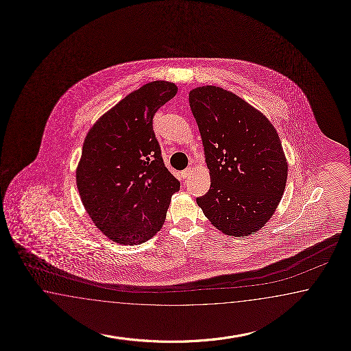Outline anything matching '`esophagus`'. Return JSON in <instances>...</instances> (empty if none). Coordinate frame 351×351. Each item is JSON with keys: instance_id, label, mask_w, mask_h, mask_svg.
Segmentation results:
<instances>
[{"instance_id": "esophagus-1", "label": "esophagus", "mask_w": 351, "mask_h": 351, "mask_svg": "<svg viewBox=\"0 0 351 351\" xmlns=\"http://www.w3.org/2000/svg\"><path fill=\"white\" fill-rule=\"evenodd\" d=\"M191 173H193V169L189 167L186 170H184V171L181 172V176H182V179H187Z\"/></svg>"}]
</instances>
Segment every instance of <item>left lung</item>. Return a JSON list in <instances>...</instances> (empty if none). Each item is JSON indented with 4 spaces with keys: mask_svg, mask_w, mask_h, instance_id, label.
<instances>
[{
    "mask_svg": "<svg viewBox=\"0 0 351 351\" xmlns=\"http://www.w3.org/2000/svg\"><path fill=\"white\" fill-rule=\"evenodd\" d=\"M189 103L210 171V189L196 203L226 235L256 233L286 187L289 167L278 133L265 114L223 88H195Z\"/></svg>",
    "mask_w": 351,
    "mask_h": 351,
    "instance_id": "1",
    "label": "left lung"
}]
</instances>
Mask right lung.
Listing matches in <instances>:
<instances>
[{
  "label": "right lung",
  "mask_w": 351,
  "mask_h": 351,
  "mask_svg": "<svg viewBox=\"0 0 351 351\" xmlns=\"http://www.w3.org/2000/svg\"><path fill=\"white\" fill-rule=\"evenodd\" d=\"M178 93L156 80L128 94L89 130L77 169L82 203L119 244H141L162 228L179 180L166 169L152 119Z\"/></svg>",
  "instance_id": "1"
}]
</instances>
